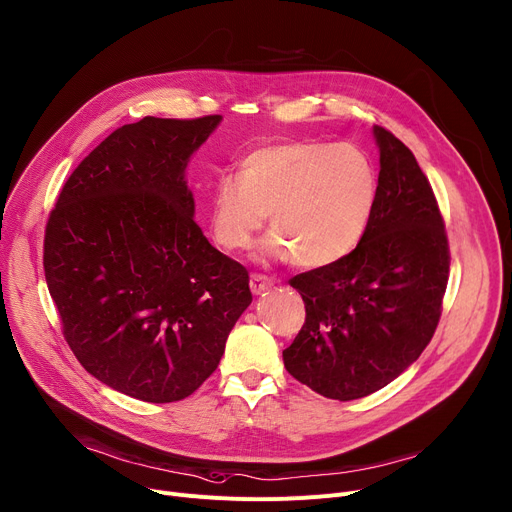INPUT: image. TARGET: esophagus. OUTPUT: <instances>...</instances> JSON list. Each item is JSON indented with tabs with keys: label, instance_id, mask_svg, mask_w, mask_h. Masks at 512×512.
<instances>
[{
	"label": "esophagus",
	"instance_id": "obj_1",
	"mask_svg": "<svg viewBox=\"0 0 512 512\" xmlns=\"http://www.w3.org/2000/svg\"><path fill=\"white\" fill-rule=\"evenodd\" d=\"M251 292L255 294V296H261V294H265L271 286H274V280L271 278H267V276H259V274H255V276H251Z\"/></svg>",
	"mask_w": 512,
	"mask_h": 512
}]
</instances>
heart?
Segmentation results:
<instances>
[{
	"label": "heart",
	"instance_id": "1",
	"mask_svg": "<svg viewBox=\"0 0 512 512\" xmlns=\"http://www.w3.org/2000/svg\"><path fill=\"white\" fill-rule=\"evenodd\" d=\"M379 199L370 156L348 142H278L251 150L241 175H224L208 197L210 228L226 251H243L267 214L274 228L257 257L321 269L364 238Z\"/></svg>",
	"mask_w": 512,
	"mask_h": 512
}]
</instances>
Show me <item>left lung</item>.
Returning a JSON list of instances; mask_svg holds the SVG:
<instances>
[{"label":"left lung","mask_w":512,"mask_h":512,"mask_svg":"<svg viewBox=\"0 0 512 512\" xmlns=\"http://www.w3.org/2000/svg\"><path fill=\"white\" fill-rule=\"evenodd\" d=\"M379 146V199L360 245L290 280L306 319L284 366L323 397L352 401L412 366L434 335L449 280V243L432 187L393 133Z\"/></svg>","instance_id":"8db88e82"}]
</instances>
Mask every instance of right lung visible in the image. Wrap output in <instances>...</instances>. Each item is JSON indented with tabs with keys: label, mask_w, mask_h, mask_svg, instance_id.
<instances>
[{
	"label": "right lung",
	"mask_w": 512,
	"mask_h": 512,
	"mask_svg": "<svg viewBox=\"0 0 512 512\" xmlns=\"http://www.w3.org/2000/svg\"><path fill=\"white\" fill-rule=\"evenodd\" d=\"M220 121L119 127L67 179L47 222L45 280L67 344L133 399L189 397L253 300L247 269L193 220L187 164Z\"/></svg>",
	"instance_id": "right-lung-1"
}]
</instances>
